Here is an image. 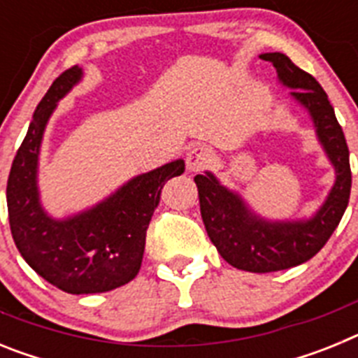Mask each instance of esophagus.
Listing matches in <instances>:
<instances>
[{"instance_id":"esophagus-1","label":"esophagus","mask_w":358,"mask_h":358,"mask_svg":"<svg viewBox=\"0 0 358 358\" xmlns=\"http://www.w3.org/2000/svg\"><path fill=\"white\" fill-rule=\"evenodd\" d=\"M213 161V154L204 145H194L186 154V169L188 172H201Z\"/></svg>"}]
</instances>
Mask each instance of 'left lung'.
Returning a JSON list of instances; mask_svg holds the SVG:
<instances>
[{"mask_svg":"<svg viewBox=\"0 0 358 358\" xmlns=\"http://www.w3.org/2000/svg\"><path fill=\"white\" fill-rule=\"evenodd\" d=\"M274 66L278 82L290 102L306 110L315 140L334 169L327 197L308 217L267 218L255 211L240 192L220 182L210 170L195 176L202 222L224 260L248 273H274L296 267L317 255L348 208L352 189L350 150L327 93L312 75L297 68L285 53H262Z\"/></svg>","mask_w":358,"mask_h":358,"instance_id":"obj_1","label":"left lung"}]
</instances>
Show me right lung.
<instances>
[{
  "label": "right lung",
  "mask_w": 358,
  "mask_h": 358,
  "mask_svg": "<svg viewBox=\"0 0 358 358\" xmlns=\"http://www.w3.org/2000/svg\"><path fill=\"white\" fill-rule=\"evenodd\" d=\"M82 78L84 69L73 66L34 110L6 182V206L15 248L41 278L68 294H98L138 274L161 188L185 172V159L131 177L93 206L53 217L41 199V147L59 102Z\"/></svg>",
  "instance_id": "add662e5"
}]
</instances>
